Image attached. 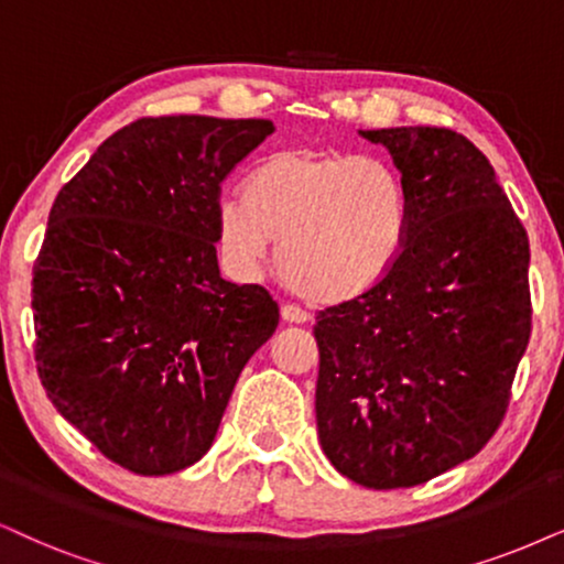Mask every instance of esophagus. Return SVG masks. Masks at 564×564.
<instances>
[{
    "label": "esophagus",
    "mask_w": 564,
    "mask_h": 564,
    "mask_svg": "<svg viewBox=\"0 0 564 564\" xmlns=\"http://www.w3.org/2000/svg\"><path fill=\"white\" fill-rule=\"evenodd\" d=\"M281 317H283V323H289V325H304L306 319H310V315H306L304 310H299V306H294V304H283L281 306Z\"/></svg>",
    "instance_id": "1"
}]
</instances>
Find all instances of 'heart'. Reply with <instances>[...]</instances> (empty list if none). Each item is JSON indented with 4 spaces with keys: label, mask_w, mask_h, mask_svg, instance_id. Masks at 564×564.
<instances>
[{
    "label": "heart",
    "mask_w": 564,
    "mask_h": 564,
    "mask_svg": "<svg viewBox=\"0 0 564 564\" xmlns=\"http://www.w3.org/2000/svg\"><path fill=\"white\" fill-rule=\"evenodd\" d=\"M405 176L375 155L283 148L249 169L241 197L216 210V241L239 273H254L278 241V270L317 306L367 296L409 247Z\"/></svg>",
    "instance_id": "heart-1"
}]
</instances>
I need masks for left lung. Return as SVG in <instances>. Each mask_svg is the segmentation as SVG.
Listing matches in <instances>:
<instances>
[{"label":"left lung","mask_w":564,"mask_h":564,"mask_svg":"<svg viewBox=\"0 0 564 564\" xmlns=\"http://www.w3.org/2000/svg\"><path fill=\"white\" fill-rule=\"evenodd\" d=\"M413 199L401 262L317 315V437L367 489L416 487L502 424L531 338L529 234L479 148L445 127L361 132Z\"/></svg>","instance_id":"1"}]
</instances>
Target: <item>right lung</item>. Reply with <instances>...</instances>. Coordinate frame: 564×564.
Wrapping results in <instances>:
<instances>
[{
    "label": "right lung",
    "mask_w": 564,
    "mask_h": 564,
    "mask_svg": "<svg viewBox=\"0 0 564 564\" xmlns=\"http://www.w3.org/2000/svg\"><path fill=\"white\" fill-rule=\"evenodd\" d=\"M268 119L145 117L56 195L33 265L35 369L106 458L176 474L210 451L241 369L278 327L258 283L220 278V182Z\"/></svg>",
    "instance_id": "right-lung-1"
}]
</instances>
